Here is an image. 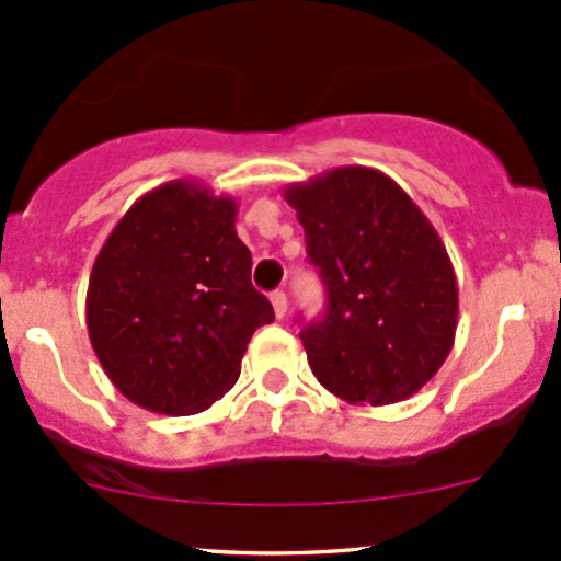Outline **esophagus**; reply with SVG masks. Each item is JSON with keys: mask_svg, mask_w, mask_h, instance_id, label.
Segmentation results:
<instances>
[{"mask_svg": "<svg viewBox=\"0 0 561 561\" xmlns=\"http://www.w3.org/2000/svg\"><path fill=\"white\" fill-rule=\"evenodd\" d=\"M271 306H274V313L276 317H285L287 313V293H282V290H276V293H271Z\"/></svg>", "mask_w": 561, "mask_h": 561, "instance_id": "1", "label": "esophagus"}]
</instances>
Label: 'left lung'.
Masks as SVG:
<instances>
[{"mask_svg": "<svg viewBox=\"0 0 561 561\" xmlns=\"http://www.w3.org/2000/svg\"><path fill=\"white\" fill-rule=\"evenodd\" d=\"M328 290L300 332L311 373L348 404H393L445 365L458 328V282L439 233L380 170H328L285 188Z\"/></svg>", "mask_w": 561, "mask_h": 561, "instance_id": "left-lung-1", "label": "left lung"}]
</instances>
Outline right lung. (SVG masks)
Instances as JSON below:
<instances>
[{
  "instance_id": "obj_1",
  "label": "right lung",
  "mask_w": 561,
  "mask_h": 561,
  "mask_svg": "<svg viewBox=\"0 0 561 561\" xmlns=\"http://www.w3.org/2000/svg\"><path fill=\"white\" fill-rule=\"evenodd\" d=\"M237 199L157 186L108 233L88 287L92 351L133 404L194 415L237 383L252 332L274 322L233 229Z\"/></svg>"
}]
</instances>
